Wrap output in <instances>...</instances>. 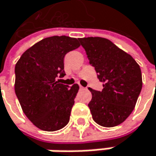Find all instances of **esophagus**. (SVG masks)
I'll list each match as a JSON object with an SVG mask.
<instances>
[{
	"mask_svg": "<svg viewBox=\"0 0 156 156\" xmlns=\"http://www.w3.org/2000/svg\"><path fill=\"white\" fill-rule=\"evenodd\" d=\"M84 89V87H83L82 85H80V90H83Z\"/></svg>",
	"mask_w": 156,
	"mask_h": 156,
	"instance_id": "esophagus-1",
	"label": "esophagus"
}]
</instances>
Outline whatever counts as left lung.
<instances>
[{
  "label": "left lung",
  "instance_id": "obj_1",
  "mask_svg": "<svg viewBox=\"0 0 156 156\" xmlns=\"http://www.w3.org/2000/svg\"><path fill=\"white\" fill-rule=\"evenodd\" d=\"M79 41L103 83L101 91L89 88L92 98L88 106L92 119L102 127L118 126L136 106L143 84L141 69L130 55L107 38L90 37Z\"/></svg>",
  "mask_w": 156,
  "mask_h": 156
}]
</instances>
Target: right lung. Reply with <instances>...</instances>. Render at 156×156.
Returning a JSON list of instances; mask_svg holds the SVG:
<instances>
[{
	"label": "right lung",
	"mask_w": 156,
	"mask_h": 156,
	"mask_svg": "<svg viewBox=\"0 0 156 156\" xmlns=\"http://www.w3.org/2000/svg\"><path fill=\"white\" fill-rule=\"evenodd\" d=\"M80 47L66 36L44 38L26 50L15 66V93L23 112L41 130L56 131L69 122L79 85L59 83L65 55Z\"/></svg>",
	"instance_id": "1"
}]
</instances>
